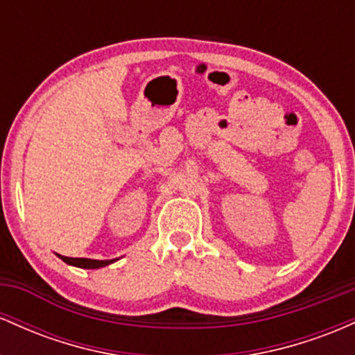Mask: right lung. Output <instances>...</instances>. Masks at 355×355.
Returning a JSON list of instances; mask_svg holds the SVG:
<instances>
[{
    "instance_id": "1",
    "label": "right lung",
    "mask_w": 355,
    "mask_h": 355,
    "mask_svg": "<svg viewBox=\"0 0 355 355\" xmlns=\"http://www.w3.org/2000/svg\"><path fill=\"white\" fill-rule=\"evenodd\" d=\"M63 262H67L68 266H75L80 268H100L105 266H110V263L116 262V259L113 260H93V259H73V257H63L58 255Z\"/></svg>"
}]
</instances>
